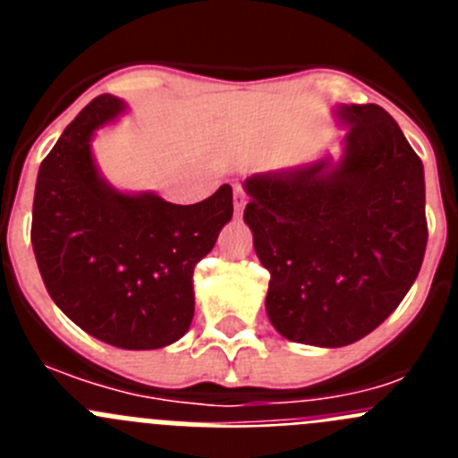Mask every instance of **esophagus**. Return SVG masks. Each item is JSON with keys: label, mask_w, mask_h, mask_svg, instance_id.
Masks as SVG:
<instances>
[{"label": "esophagus", "mask_w": 458, "mask_h": 458, "mask_svg": "<svg viewBox=\"0 0 458 458\" xmlns=\"http://www.w3.org/2000/svg\"><path fill=\"white\" fill-rule=\"evenodd\" d=\"M245 204H248V197H245L242 188L233 190V210H236V216H242V210H245Z\"/></svg>", "instance_id": "34e87169"}]
</instances>
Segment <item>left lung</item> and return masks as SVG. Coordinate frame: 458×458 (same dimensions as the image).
I'll use <instances>...</instances> for the list:
<instances>
[{
    "label": "left lung",
    "mask_w": 458,
    "mask_h": 458,
    "mask_svg": "<svg viewBox=\"0 0 458 458\" xmlns=\"http://www.w3.org/2000/svg\"><path fill=\"white\" fill-rule=\"evenodd\" d=\"M337 163L321 157L245 181V222L270 273L266 311L282 337L337 349L399 307L427 250L424 167L378 105H339Z\"/></svg>",
    "instance_id": "left-lung-1"
}]
</instances>
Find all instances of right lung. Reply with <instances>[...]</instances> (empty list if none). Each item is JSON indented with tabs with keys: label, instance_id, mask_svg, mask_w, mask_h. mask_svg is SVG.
Instances as JSON below:
<instances>
[{
	"label": "right lung",
	"instance_id": "obj_1",
	"mask_svg": "<svg viewBox=\"0 0 458 458\" xmlns=\"http://www.w3.org/2000/svg\"><path fill=\"white\" fill-rule=\"evenodd\" d=\"M125 109L98 96L40 163L31 245L55 305L116 349L179 342L194 317V266L233 216L232 185L192 206L156 192H121L100 176L93 132Z\"/></svg>",
	"mask_w": 458,
	"mask_h": 458
}]
</instances>
